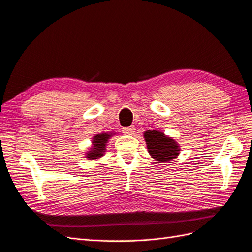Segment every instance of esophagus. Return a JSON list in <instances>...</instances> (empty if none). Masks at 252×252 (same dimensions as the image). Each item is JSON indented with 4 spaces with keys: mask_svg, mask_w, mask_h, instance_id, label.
Wrapping results in <instances>:
<instances>
[{
    "mask_svg": "<svg viewBox=\"0 0 252 252\" xmlns=\"http://www.w3.org/2000/svg\"><path fill=\"white\" fill-rule=\"evenodd\" d=\"M134 127L133 126H130V127H126V128H123V133L124 134H127V135H131L134 133Z\"/></svg>",
    "mask_w": 252,
    "mask_h": 252,
    "instance_id": "esophagus-1",
    "label": "esophagus"
}]
</instances>
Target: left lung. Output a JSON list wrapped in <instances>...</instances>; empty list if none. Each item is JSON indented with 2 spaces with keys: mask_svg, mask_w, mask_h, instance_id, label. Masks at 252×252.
Wrapping results in <instances>:
<instances>
[{
  "mask_svg": "<svg viewBox=\"0 0 252 252\" xmlns=\"http://www.w3.org/2000/svg\"><path fill=\"white\" fill-rule=\"evenodd\" d=\"M144 139L151 158L158 163L169 162L180 155V145L173 138L158 130H147Z\"/></svg>",
  "mask_w": 252,
  "mask_h": 252,
  "instance_id": "8db88e82",
  "label": "left lung"
}]
</instances>
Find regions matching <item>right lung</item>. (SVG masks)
Instances as JSON below:
<instances>
[{
    "label": "right lung",
    "instance_id": "add662e5",
    "mask_svg": "<svg viewBox=\"0 0 252 252\" xmlns=\"http://www.w3.org/2000/svg\"><path fill=\"white\" fill-rule=\"evenodd\" d=\"M116 133L113 132H102L94 135L93 140H91V147L86 152L85 158L89 161H96L100 158L104 156L106 152V146L112 135Z\"/></svg>",
    "mask_w": 252,
    "mask_h": 252
}]
</instances>
